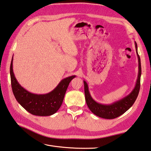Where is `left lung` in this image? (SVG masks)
Segmentation results:
<instances>
[{
  "label": "left lung",
  "mask_w": 151,
  "mask_h": 151,
  "mask_svg": "<svg viewBox=\"0 0 151 151\" xmlns=\"http://www.w3.org/2000/svg\"><path fill=\"white\" fill-rule=\"evenodd\" d=\"M135 46H136L138 63H139V67H138L139 72H138L137 79L135 87L128 96L111 104H109V105L99 104L94 101L93 98L91 97L88 91V85L85 81H83L86 103H87L89 109L91 111L92 113H93L94 115L99 116V117L106 119H113L118 117L130 109L136 101L140 89L141 67L140 57L137 53V45L136 42H135Z\"/></svg>",
  "instance_id": "8db88e82"
}]
</instances>
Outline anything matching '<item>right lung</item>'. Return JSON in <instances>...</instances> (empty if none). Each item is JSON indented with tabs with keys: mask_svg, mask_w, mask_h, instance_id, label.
I'll use <instances>...</instances> for the list:
<instances>
[{
	"mask_svg": "<svg viewBox=\"0 0 151 151\" xmlns=\"http://www.w3.org/2000/svg\"><path fill=\"white\" fill-rule=\"evenodd\" d=\"M76 76L64 78L54 90L45 94L30 93L19 84L13 72V57L10 64L12 91L17 101L24 109L34 115L50 116L56 113L62 105L67 88Z\"/></svg>",
	"mask_w": 151,
	"mask_h": 151,
	"instance_id": "obj_1",
	"label": "right lung"
}]
</instances>
